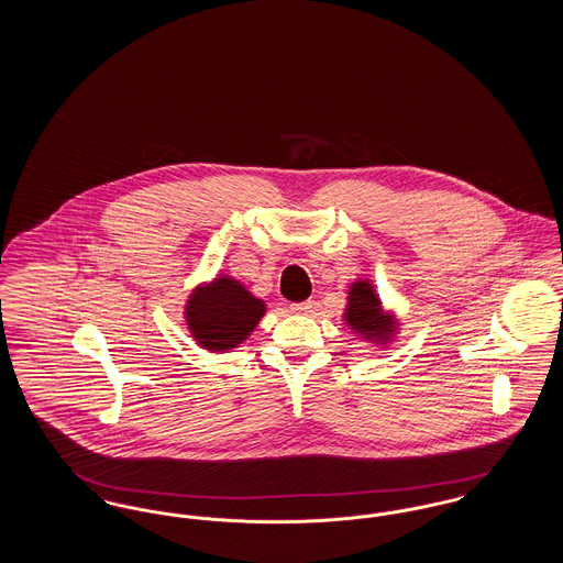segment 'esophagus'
<instances>
[{"label":"esophagus","instance_id":"obj_1","mask_svg":"<svg viewBox=\"0 0 563 563\" xmlns=\"http://www.w3.org/2000/svg\"><path fill=\"white\" fill-rule=\"evenodd\" d=\"M289 310L294 314H308L312 310V301H299V303H289Z\"/></svg>","mask_w":563,"mask_h":563}]
</instances>
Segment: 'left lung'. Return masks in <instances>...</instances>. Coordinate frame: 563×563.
Segmentation results:
<instances>
[{
    "instance_id": "1",
    "label": "left lung",
    "mask_w": 563,
    "mask_h": 563,
    "mask_svg": "<svg viewBox=\"0 0 563 563\" xmlns=\"http://www.w3.org/2000/svg\"><path fill=\"white\" fill-rule=\"evenodd\" d=\"M342 319L358 335V340L386 349L399 333V321L393 310H386L369 278H358L349 287V303Z\"/></svg>"
}]
</instances>
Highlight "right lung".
I'll return each mask as SVG.
<instances>
[{
	"instance_id": "obj_1",
	"label": "right lung",
	"mask_w": 563,
	"mask_h": 563,
	"mask_svg": "<svg viewBox=\"0 0 563 563\" xmlns=\"http://www.w3.org/2000/svg\"><path fill=\"white\" fill-rule=\"evenodd\" d=\"M264 314L266 301L228 274H217L213 280L196 285L184 306L189 335L209 352L239 349Z\"/></svg>"
}]
</instances>
